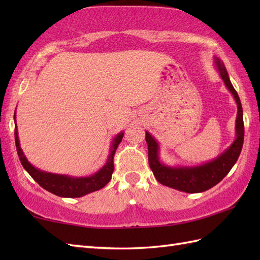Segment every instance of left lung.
I'll list each match as a JSON object with an SVG mask.
<instances>
[{"label":"left lung","instance_id":"obj_1","mask_svg":"<svg viewBox=\"0 0 260 260\" xmlns=\"http://www.w3.org/2000/svg\"><path fill=\"white\" fill-rule=\"evenodd\" d=\"M214 62L220 76L224 81V85L233 93L237 107H238L236 118V140L233 144L211 162L197 165V167L173 168L159 162L157 142L148 132H146L145 136L148 147V164H150V168L156 180L163 185L186 193L203 192L218 184L233 169L240 155L242 144H244L245 127L239 96L231 84L224 64L219 59H215Z\"/></svg>","mask_w":260,"mask_h":260}]
</instances>
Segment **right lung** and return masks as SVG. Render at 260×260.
<instances>
[{
  "label": "right lung",
  "instance_id": "add662e5",
  "mask_svg": "<svg viewBox=\"0 0 260 260\" xmlns=\"http://www.w3.org/2000/svg\"><path fill=\"white\" fill-rule=\"evenodd\" d=\"M123 132H120L119 134L115 136V139L112 142V147H110L107 162L98 171V172L90 176H86V178H73V176L68 175L45 172V171L38 170L37 168L33 167L24 156L23 151H22V148L20 146L16 121L14 129L16 152H18L22 167L25 169L26 172L31 175V178L35 180L39 185L42 186L43 189H46L47 191L53 193V194L62 198H80L82 196L88 194V193L95 192L99 189H102V187H104L108 183L110 179H112V174L114 172L115 152L117 150L118 144L121 142V140H123Z\"/></svg>",
  "mask_w": 260,
  "mask_h": 260
}]
</instances>
